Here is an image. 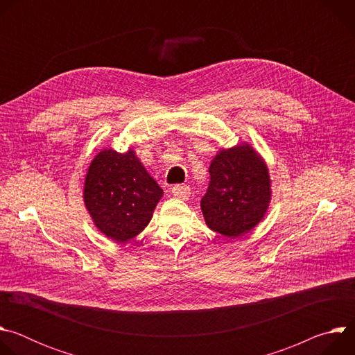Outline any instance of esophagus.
Masks as SVG:
<instances>
[{
    "label": "esophagus",
    "instance_id": "esophagus-1",
    "mask_svg": "<svg viewBox=\"0 0 355 355\" xmlns=\"http://www.w3.org/2000/svg\"><path fill=\"white\" fill-rule=\"evenodd\" d=\"M171 192H173V195H174L175 198L182 199V200L188 199L189 195H191L189 187H188V185H184V184H177V185H174V187L171 188Z\"/></svg>",
    "mask_w": 355,
    "mask_h": 355
}]
</instances>
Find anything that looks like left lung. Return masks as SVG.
I'll list each match as a JSON object with an SVG mask.
<instances>
[{"label":"left lung","mask_w":355,"mask_h":355,"mask_svg":"<svg viewBox=\"0 0 355 355\" xmlns=\"http://www.w3.org/2000/svg\"><path fill=\"white\" fill-rule=\"evenodd\" d=\"M211 181L200 199L209 229L237 239L256 227L271 199L268 168L250 144L220 150L209 166Z\"/></svg>","instance_id":"left-lung-1"}]
</instances>
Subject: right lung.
Listing matches in <instances>:
<instances>
[{"label":"right lung","mask_w":355,"mask_h":355,"mask_svg":"<svg viewBox=\"0 0 355 355\" xmlns=\"http://www.w3.org/2000/svg\"><path fill=\"white\" fill-rule=\"evenodd\" d=\"M163 189L148 175L135 151L110 148L95 156L84 184V202L95 226L126 243L150 222Z\"/></svg>","instance_id":"add662e5"}]
</instances>
